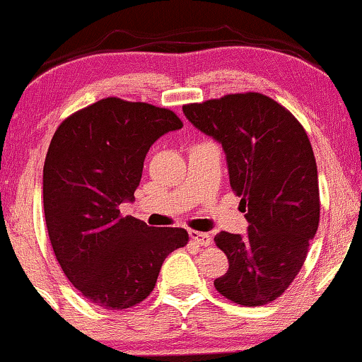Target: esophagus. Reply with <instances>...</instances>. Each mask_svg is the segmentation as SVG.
<instances>
[{"instance_id": "esophagus-1", "label": "esophagus", "mask_w": 362, "mask_h": 362, "mask_svg": "<svg viewBox=\"0 0 362 362\" xmlns=\"http://www.w3.org/2000/svg\"><path fill=\"white\" fill-rule=\"evenodd\" d=\"M189 235H190V239L195 242V244H199V245H210L212 244V237H210L209 234H204V232H197V230H190L189 232Z\"/></svg>"}]
</instances>
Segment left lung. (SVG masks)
I'll list each match as a JSON object with an SVG mask.
<instances>
[{"mask_svg":"<svg viewBox=\"0 0 362 362\" xmlns=\"http://www.w3.org/2000/svg\"><path fill=\"white\" fill-rule=\"evenodd\" d=\"M182 110L222 144L230 187L247 210L245 237L215 235L228 259L215 289L247 308L272 303L299 274L319 227L317 165L308 134L289 110L255 91Z\"/></svg>","mask_w":362,"mask_h":362,"instance_id":"1","label":"left lung"}]
</instances>
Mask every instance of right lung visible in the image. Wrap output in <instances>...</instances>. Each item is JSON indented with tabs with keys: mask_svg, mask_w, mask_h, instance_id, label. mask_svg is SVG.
I'll return each mask as SVG.
<instances>
[{
	"mask_svg": "<svg viewBox=\"0 0 362 362\" xmlns=\"http://www.w3.org/2000/svg\"><path fill=\"white\" fill-rule=\"evenodd\" d=\"M182 127L172 110L110 97L54 132L43 167L49 242L68 281L98 308L147 299L167 255L189 242L185 228H153L120 214V204L135 200L155 140Z\"/></svg>",
	"mask_w": 362,
	"mask_h": 362,
	"instance_id": "1",
	"label": "right lung"
}]
</instances>
